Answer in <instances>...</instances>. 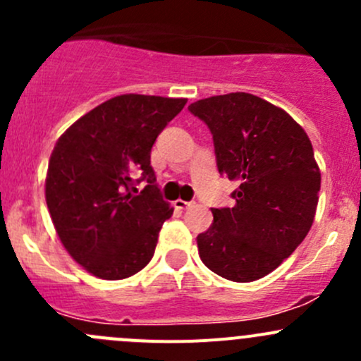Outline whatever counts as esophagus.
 I'll return each instance as SVG.
<instances>
[{"label":"esophagus","instance_id":"obj_1","mask_svg":"<svg viewBox=\"0 0 361 361\" xmlns=\"http://www.w3.org/2000/svg\"><path fill=\"white\" fill-rule=\"evenodd\" d=\"M192 206H194V202L181 201V199L174 201V207H176V209H188V207H192Z\"/></svg>","mask_w":361,"mask_h":361}]
</instances>
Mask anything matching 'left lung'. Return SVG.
<instances>
[{
    "label": "left lung",
    "mask_w": 361,
    "mask_h": 361,
    "mask_svg": "<svg viewBox=\"0 0 361 361\" xmlns=\"http://www.w3.org/2000/svg\"><path fill=\"white\" fill-rule=\"evenodd\" d=\"M188 110L211 130L221 176L239 181L232 207H213L197 235L214 274L250 283L274 271L314 220L322 174L305 130L281 108L246 92L213 96Z\"/></svg>",
    "instance_id": "left-lung-1"
}]
</instances>
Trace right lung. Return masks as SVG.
<instances>
[{
  "label": "right lung",
  "instance_id": "right-lung-1",
  "mask_svg": "<svg viewBox=\"0 0 361 361\" xmlns=\"http://www.w3.org/2000/svg\"><path fill=\"white\" fill-rule=\"evenodd\" d=\"M187 99L123 94L76 120L49 162L45 197L68 253L101 279H123L152 260L164 201L150 166L157 136ZM147 181L137 192L135 185Z\"/></svg>",
  "mask_w": 361,
  "mask_h": 361
}]
</instances>
